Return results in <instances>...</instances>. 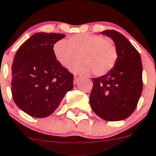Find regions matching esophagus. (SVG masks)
<instances>
[{"instance_id":"34e87169","label":"esophagus","mask_w":156,"mask_h":156,"mask_svg":"<svg viewBox=\"0 0 156 156\" xmlns=\"http://www.w3.org/2000/svg\"><path fill=\"white\" fill-rule=\"evenodd\" d=\"M74 82H77V81H78V79H80V78H82V76L79 75V74H74Z\"/></svg>"}]
</instances>
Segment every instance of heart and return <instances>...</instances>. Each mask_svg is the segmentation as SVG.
Returning <instances> with one entry per match:
<instances>
[{
  "instance_id": "1",
  "label": "heart",
  "mask_w": 156,
  "mask_h": 156,
  "mask_svg": "<svg viewBox=\"0 0 156 156\" xmlns=\"http://www.w3.org/2000/svg\"><path fill=\"white\" fill-rule=\"evenodd\" d=\"M54 55L62 66H69L80 55L82 60L74 62L70 70L80 74L94 71L103 76L114 68L117 61V50L111 40L98 34L79 33L66 40H58L54 45Z\"/></svg>"
}]
</instances>
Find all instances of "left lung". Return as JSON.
Segmentation results:
<instances>
[{
    "mask_svg": "<svg viewBox=\"0 0 156 156\" xmlns=\"http://www.w3.org/2000/svg\"><path fill=\"white\" fill-rule=\"evenodd\" d=\"M101 34L114 41L118 58L109 73L93 78L90 105L103 120H125L135 111L142 93L140 55L128 39L118 31L106 30Z\"/></svg>",
    "mask_w": 156,
    "mask_h": 156,
    "instance_id": "obj_1",
    "label": "left lung"
}]
</instances>
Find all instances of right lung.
<instances>
[{"mask_svg": "<svg viewBox=\"0 0 156 156\" xmlns=\"http://www.w3.org/2000/svg\"><path fill=\"white\" fill-rule=\"evenodd\" d=\"M63 34L36 33L22 44L12 65V94L21 110L37 118L50 116L73 88L74 75L56 60L54 44Z\"/></svg>", "mask_w": 156, "mask_h": 156, "instance_id": "add662e5", "label": "right lung"}]
</instances>
